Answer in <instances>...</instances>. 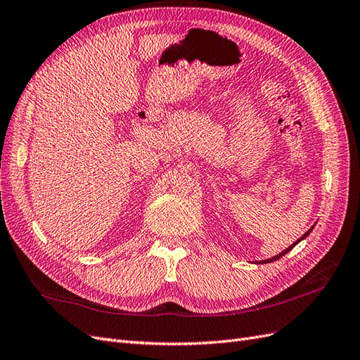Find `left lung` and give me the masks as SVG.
<instances>
[{
    "mask_svg": "<svg viewBox=\"0 0 360 360\" xmlns=\"http://www.w3.org/2000/svg\"><path fill=\"white\" fill-rule=\"evenodd\" d=\"M312 227H314V226H312ZM312 227H311V229H309V230L307 231V233H305V235H304L302 238H300V239H297V242H300V240H302L304 238H307V236H308V235L311 233V230H312ZM297 242H295V243H293V245H290V247H288L287 250H284L283 252H280V254H278V256H275V257H272V259H268V260H264V262H262V263H271V262H274V260H278V259H280V257H283V256H284V254H287V252H288L290 250H292V248H295V245H296V243H297Z\"/></svg>",
    "mask_w": 360,
    "mask_h": 360,
    "instance_id": "1",
    "label": "left lung"
}]
</instances>
